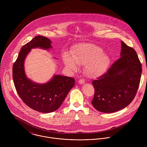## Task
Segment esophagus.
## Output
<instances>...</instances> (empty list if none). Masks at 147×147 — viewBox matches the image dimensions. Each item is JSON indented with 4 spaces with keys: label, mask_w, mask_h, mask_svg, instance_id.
Masks as SVG:
<instances>
[{
    "label": "esophagus",
    "mask_w": 147,
    "mask_h": 147,
    "mask_svg": "<svg viewBox=\"0 0 147 147\" xmlns=\"http://www.w3.org/2000/svg\"><path fill=\"white\" fill-rule=\"evenodd\" d=\"M79 83L80 84H83L84 83H85V80H84V79H80L79 80Z\"/></svg>",
    "instance_id": "34e87169"
}]
</instances>
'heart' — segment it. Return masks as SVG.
Instances as JSON below:
<instances>
[{"mask_svg": "<svg viewBox=\"0 0 147 147\" xmlns=\"http://www.w3.org/2000/svg\"><path fill=\"white\" fill-rule=\"evenodd\" d=\"M100 47L92 43H82L78 45L74 50L72 57L65 55L64 62L66 65L76 69L77 65H84L85 72L90 76L96 77L102 74L106 69L109 62V55L102 53Z\"/></svg>", "mask_w": 147, "mask_h": 147, "instance_id": "heart-1", "label": "heart"}]
</instances>
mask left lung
Masks as SVG:
<instances>
[{"mask_svg": "<svg viewBox=\"0 0 147 147\" xmlns=\"http://www.w3.org/2000/svg\"><path fill=\"white\" fill-rule=\"evenodd\" d=\"M121 57L107 71L93 81L94 107L102 113L118 111L134 99L139 86L142 64L135 50L121 41Z\"/></svg>", "mask_w": 147, "mask_h": 147, "instance_id": "left-lung-1", "label": "left lung"}]
</instances>
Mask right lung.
Listing matches in <instances>:
<instances>
[{
  "instance_id": "1",
  "label": "right lung",
  "mask_w": 147,
  "mask_h": 147,
  "mask_svg": "<svg viewBox=\"0 0 147 147\" xmlns=\"http://www.w3.org/2000/svg\"><path fill=\"white\" fill-rule=\"evenodd\" d=\"M51 47V41L47 37H35L22 47L12 69L14 85L22 101L30 108L44 113L57 110L75 85L74 78L62 75H54L51 80L43 84L35 83L26 78L24 61L31 49L48 50Z\"/></svg>"
}]
</instances>
